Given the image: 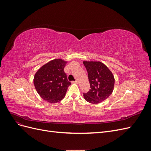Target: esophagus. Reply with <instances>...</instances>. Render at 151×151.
I'll list each match as a JSON object with an SVG mask.
<instances>
[{
  "mask_svg": "<svg viewBox=\"0 0 151 151\" xmlns=\"http://www.w3.org/2000/svg\"><path fill=\"white\" fill-rule=\"evenodd\" d=\"M72 83H75V84H78V81H72Z\"/></svg>",
  "mask_w": 151,
  "mask_h": 151,
  "instance_id": "1",
  "label": "esophagus"
}]
</instances>
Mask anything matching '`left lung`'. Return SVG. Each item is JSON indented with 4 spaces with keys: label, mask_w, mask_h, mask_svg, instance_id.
<instances>
[{
    "label": "left lung",
    "mask_w": 151,
    "mask_h": 151,
    "mask_svg": "<svg viewBox=\"0 0 151 151\" xmlns=\"http://www.w3.org/2000/svg\"><path fill=\"white\" fill-rule=\"evenodd\" d=\"M88 73L91 89L83 96L86 101L98 104L106 100L114 89L115 78L111 70L99 61H84Z\"/></svg>",
    "instance_id": "1"
}]
</instances>
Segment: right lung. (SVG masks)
<instances>
[{
  "label": "right lung",
  "mask_w": 151,
  "mask_h": 151,
  "mask_svg": "<svg viewBox=\"0 0 151 151\" xmlns=\"http://www.w3.org/2000/svg\"><path fill=\"white\" fill-rule=\"evenodd\" d=\"M67 62L61 58L54 59L40 67L35 74V88L41 98L48 103L60 102L71 84L63 70Z\"/></svg>",
  "instance_id": "obj_1"
}]
</instances>
